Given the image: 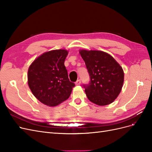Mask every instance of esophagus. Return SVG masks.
Instances as JSON below:
<instances>
[{"label": "esophagus", "instance_id": "1", "mask_svg": "<svg viewBox=\"0 0 152 152\" xmlns=\"http://www.w3.org/2000/svg\"><path fill=\"white\" fill-rule=\"evenodd\" d=\"M81 84V81H80V80H77V81H76V82H75V85H77V86H79L80 84Z\"/></svg>", "mask_w": 152, "mask_h": 152}]
</instances>
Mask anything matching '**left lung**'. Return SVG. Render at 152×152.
Wrapping results in <instances>:
<instances>
[{
    "mask_svg": "<svg viewBox=\"0 0 152 152\" xmlns=\"http://www.w3.org/2000/svg\"><path fill=\"white\" fill-rule=\"evenodd\" d=\"M91 82L84 86L88 99L99 106L114 102L121 92L124 80L122 67L108 53L98 50L80 49Z\"/></svg>",
    "mask_w": 152,
    "mask_h": 152,
    "instance_id": "left-lung-1",
    "label": "left lung"
}]
</instances>
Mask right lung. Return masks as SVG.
<instances>
[{"instance_id":"obj_1","label":"right lung","mask_w":152,"mask_h":152,"mask_svg":"<svg viewBox=\"0 0 152 152\" xmlns=\"http://www.w3.org/2000/svg\"><path fill=\"white\" fill-rule=\"evenodd\" d=\"M68 54L66 49L49 50L35 58L28 68L29 88L39 102L49 107L66 101L75 86L64 65Z\"/></svg>"}]
</instances>
